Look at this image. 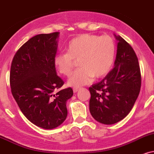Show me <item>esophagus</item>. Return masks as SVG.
Wrapping results in <instances>:
<instances>
[{"instance_id": "34e87169", "label": "esophagus", "mask_w": 154, "mask_h": 154, "mask_svg": "<svg viewBox=\"0 0 154 154\" xmlns=\"http://www.w3.org/2000/svg\"><path fill=\"white\" fill-rule=\"evenodd\" d=\"M78 90H79V88H74L73 89V92H75H75H77V91H78Z\"/></svg>"}]
</instances>
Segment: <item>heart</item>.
<instances>
[{
	"label": "heart",
	"instance_id": "1",
	"mask_svg": "<svg viewBox=\"0 0 154 154\" xmlns=\"http://www.w3.org/2000/svg\"><path fill=\"white\" fill-rule=\"evenodd\" d=\"M66 52L54 58L55 67L63 75L69 76L78 60L80 67L68 79V85L75 88L88 85L94 77L100 78L110 72L116 54L114 41L109 36L84 34L72 39Z\"/></svg>",
	"mask_w": 154,
	"mask_h": 154
}]
</instances>
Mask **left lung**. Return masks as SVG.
<instances>
[{"instance_id": "1", "label": "left lung", "mask_w": 154, "mask_h": 154, "mask_svg": "<svg viewBox=\"0 0 154 154\" xmlns=\"http://www.w3.org/2000/svg\"><path fill=\"white\" fill-rule=\"evenodd\" d=\"M115 36L118 42L114 68L103 80L89 88L90 113L105 125L116 123L126 117L141 86L140 66L134 50L121 36Z\"/></svg>"}]
</instances>
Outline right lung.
<instances>
[{
  "label": "right lung",
  "instance_id": "right-lung-1",
  "mask_svg": "<svg viewBox=\"0 0 154 154\" xmlns=\"http://www.w3.org/2000/svg\"><path fill=\"white\" fill-rule=\"evenodd\" d=\"M59 32L38 34L16 51L11 66L10 85L20 110L29 121L44 129L59 126L67 116L71 88L61 90L64 81L54 64Z\"/></svg>",
  "mask_w": 154,
  "mask_h": 154
}]
</instances>
